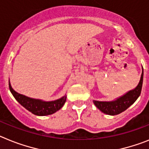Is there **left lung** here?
Wrapping results in <instances>:
<instances>
[{"mask_svg": "<svg viewBox=\"0 0 149 149\" xmlns=\"http://www.w3.org/2000/svg\"><path fill=\"white\" fill-rule=\"evenodd\" d=\"M143 82V69L141 75L140 81L136 87L120 97L117 98L113 101H97L94 100V105L96 106L103 113L110 116H115L120 114L121 112L126 110L127 109L134 103L139 97L141 94Z\"/></svg>", "mask_w": 149, "mask_h": 149, "instance_id": "left-lung-1", "label": "left lung"}]
</instances>
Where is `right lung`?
<instances>
[{"label":"right lung","mask_w":149,"mask_h":149,"mask_svg":"<svg viewBox=\"0 0 149 149\" xmlns=\"http://www.w3.org/2000/svg\"><path fill=\"white\" fill-rule=\"evenodd\" d=\"M9 88L15 99L21 105L31 113L39 116L52 115L58 111L64 106L67 98V97L64 96L54 101H43L41 100L28 97L17 93L11 87L10 81H9Z\"/></svg>","instance_id":"1"}]
</instances>
